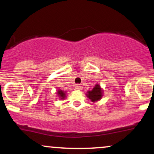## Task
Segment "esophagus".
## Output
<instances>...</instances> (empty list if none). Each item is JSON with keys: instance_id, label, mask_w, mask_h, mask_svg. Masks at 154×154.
I'll return each instance as SVG.
<instances>
[{"instance_id": "1", "label": "esophagus", "mask_w": 154, "mask_h": 154, "mask_svg": "<svg viewBox=\"0 0 154 154\" xmlns=\"http://www.w3.org/2000/svg\"><path fill=\"white\" fill-rule=\"evenodd\" d=\"M75 88L77 90H79H79H82V86H81V85H77L75 86Z\"/></svg>"}]
</instances>
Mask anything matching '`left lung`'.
<instances>
[{"label":"left lung","mask_w":154,"mask_h":154,"mask_svg":"<svg viewBox=\"0 0 154 154\" xmlns=\"http://www.w3.org/2000/svg\"><path fill=\"white\" fill-rule=\"evenodd\" d=\"M103 95V91L99 84H96L91 91H88L86 93V96L92 102H96L102 98Z\"/></svg>","instance_id":"1"}]
</instances>
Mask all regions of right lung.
Here are the masks:
<instances>
[{"label": "right lung", "instance_id": "add662e5", "mask_svg": "<svg viewBox=\"0 0 154 154\" xmlns=\"http://www.w3.org/2000/svg\"><path fill=\"white\" fill-rule=\"evenodd\" d=\"M66 91H62V90L59 88L57 92H56V94H57L56 95L59 97V98H60V100H64L65 98H66Z\"/></svg>", "mask_w": 154, "mask_h": 154}]
</instances>
